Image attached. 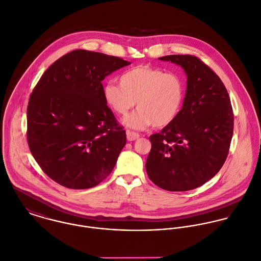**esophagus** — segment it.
I'll return each mask as SVG.
<instances>
[{"label": "esophagus", "instance_id": "esophagus-1", "mask_svg": "<svg viewBox=\"0 0 261 261\" xmlns=\"http://www.w3.org/2000/svg\"><path fill=\"white\" fill-rule=\"evenodd\" d=\"M126 134H127V139H128V141H134V140L138 139L139 136H140L138 133L133 132V131H130V130H127Z\"/></svg>", "mask_w": 261, "mask_h": 261}]
</instances>
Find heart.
<instances>
[{"label": "heart", "mask_w": 261, "mask_h": 261, "mask_svg": "<svg viewBox=\"0 0 261 261\" xmlns=\"http://www.w3.org/2000/svg\"><path fill=\"white\" fill-rule=\"evenodd\" d=\"M119 82L120 86L114 83L105 85L103 98L118 115L127 114L137 104L138 110L123 121L132 129L169 125L176 119L185 102L186 82L176 72L140 65L125 71Z\"/></svg>", "instance_id": "b5f03b06"}]
</instances>
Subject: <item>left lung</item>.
<instances>
[{
  "label": "left lung",
  "mask_w": 261,
  "mask_h": 261,
  "mask_svg": "<svg viewBox=\"0 0 261 261\" xmlns=\"http://www.w3.org/2000/svg\"><path fill=\"white\" fill-rule=\"evenodd\" d=\"M158 59L185 69L187 92L176 119L149 137L145 167L157 187L186 192L207 182L223 166L233 135V110L224 84L200 58L186 54Z\"/></svg>",
  "instance_id": "8db88e82"
}]
</instances>
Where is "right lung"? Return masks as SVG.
I'll return each instance as SVG.
<instances>
[{
    "mask_svg": "<svg viewBox=\"0 0 261 261\" xmlns=\"http://www.w3.org/2000/svg\"><path fill=\"white\" fill-rule=\"evenodd\" d=\"M129 64L77 49L53 62L35 86L27 108V141L41 169L60 186L90 189L112 172L126 131L105 103L102 81Z\"/></svg>",
    "mask_w": 261,
    "mask_h": 261,
    "instance_id": "add662e5",
    "label": "right lung"
}]
</instances>
